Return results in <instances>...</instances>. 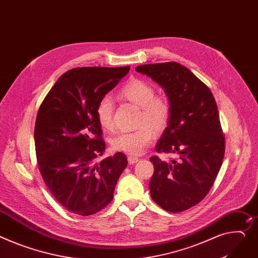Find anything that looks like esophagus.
I'll use <instances>...</instances> for the list:
<instances>
[{
    "instance_id": "esophagus-1",
    "label": "esophagus",
    "mask_w": 258,
    "mask_h": 258,
    "mask_svg": "<svg viewBox=\"0 0 258 258\" xmlns=\"http://www.w3.org/2000/svg\"><path fill=\"white\" fill-rule=\"evenodd\" d=\"M138 161V157L135 156H128V162L129 164H134Z\"/></svg>"
}]
</instances>
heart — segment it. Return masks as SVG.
I'll list each match as a JSON object with an SVG mask.
<instances>
[{"label": "heart", "mask_w": 258, "mask_h": 258, "mask_svg": "<svg viewBox=\"0 0 258 258\" xmlns=\"http://www.w3.org/2000/svg\"><path fill=\"white\" fill-rule=\"evenodd\" d=\"M155 88L140 79L128 82L118 92V96L140 107L138 124L133 131H123L110 140L114 151L130 155H140L154 141L156 132H163L170 121L171 105L165 96H156ZM113 102L108 96L102 97L96 106L97 121L103 129H113Z\"/></svg>", "instance_id": "heart-1"}]
</instances>
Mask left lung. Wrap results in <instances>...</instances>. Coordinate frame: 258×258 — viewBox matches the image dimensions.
Returning a JSON list of instances; mask_svg holds the SVG:
<instances>
[{
    "mask_svg": "<svg viewBox=\"0 0 258 258\" xmlns=\"http://www.w3.org/2000/svg\"><path fill=\"white\" fill-rule=\"evenodd\" d=\"M137 72L164 88L171 105L170 121L157 153H173L170 163L152 156L149 184L152 200L163 210L180 213L200 204L210 192L225 153V137L215 98L188 68L166 62L138 66Z\"/></svg>",
    "mask_w": 258,
    "mask_h": 258,
    "instance_id": "8db88e82",
    "label": "left lung"
}]
</instances>
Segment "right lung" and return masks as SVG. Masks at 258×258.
I'll return each instance as SVG.
<instances>
[{
    "instance_id": "obj_1",
    "label": "right lung",
    "mask_w": 258,
    "mask_h": 258,
    "mask_svg": "<svg viewBox=\"0 0 258 258\" xmlns=\"http://www.w3.org/2000/svg\"><path fill=\"white\" fill-rule=\"evenodd\" d=\"M130 67H79L64 73L45 96L35 123L38 168L56 202L67 211L91 216L107 207L127 157L105 151L96 116L99 100Z\"/></svg>"
}]
</instances>
